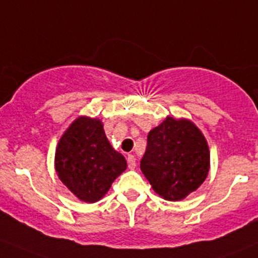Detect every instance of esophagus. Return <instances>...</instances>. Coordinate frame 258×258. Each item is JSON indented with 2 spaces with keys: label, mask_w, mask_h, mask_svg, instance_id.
I'll list each match as a JSON object with an SVG mask.
<instances>
[{
  "label": "esophagus",
  "mask_w": 258,
  "mask_h": 258,
  "mask_svg": "<svg viewBox=\"0 0 258 258\" xmlns=\"http://www.w3.org/2000/svg\"><path fill=\"white\" fill-rule=\"evenodd\" d=\"M136 157L133 154H127V167L133 170V168H136Z\"/></svg>",
  "instance_id": "obj_1"
}]
</instances>
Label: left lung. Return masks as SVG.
Masks as SVG:
<instances>
[{"label":"left lung","mask_w":258,"mask_h":258,"mask_svg":"<svg viewBox=\"0 0 258 258\" xmlns=\"http://www.w3.org/2000/svg\"><path fill=\"white\" fill-rule=\"evenodd\" d=\"M209 167L207 139L190 120L167 116L148 133L141 170L166 200H181L195 191L207 178Z\"/></svg>","instance_id":"8db88e82"}]
</instances>
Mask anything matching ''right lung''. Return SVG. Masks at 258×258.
I'll list each match as a JSON object with an SVG mask.
<instances>
[{
	"label": "right lung",
	"instance_id": "obj_1",
	"mask_svg": "<svg viewBox=\"0 0 258 258\" xmlns=\"http://www.w3.org/2000/svg\"><path fill=\"white\" fill-rule=\"evenodd\" d=\"M125 168L124 156L109 143L99 119H76L59 139L55 151L58 177L86 203L99 201Z\"/></svg>",
	"mask_w": 258,
	"mask_h": 258
}]
</instances>
